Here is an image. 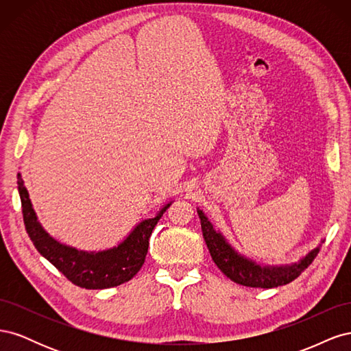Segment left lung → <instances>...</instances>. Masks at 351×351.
Here are the masks:
<instances>
[{"instance_id":"obj_1","label":"left lung","mask_w":351,"mask_h":351,"mask_svg":"<svg viewBox=\"0 0 351 351\" xmlns=\"http://www.w3.org/2000/svg\"><path fill=\"white\" fill-rule=\"evenodd\" d=\"M197 214L212 261L215 262L226 277L240 285L256 287V289H272V287L289 284L299 277L319 253V247H317L299 263L290 265V267H259V265L240 256L237 252H234L224 237L214 230L208 218L204 215V212L197 209Z\"/></svg>"}]
</instances>
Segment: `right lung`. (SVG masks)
Segmentation results:
<instances>
[{
    "mask_svg": "<svg viewBox=\"0 0 351 351\" xmlns=\"http://www.w3.org/2000/svg\"><path fill=\"white\" fill-rule=\"evenodd\" d=\"M17 178L25 227L34 246L69 281L86 290H102L117 287L132 280L139 272L145 263L152 231L169 206L168 204L162 208L155 218L141 222L119 247L98 253L80 252L60 244L47 234L36 219L22 176L19 174Z\"/></svg>",
    "mask_w": 351,
    "mask_h": 351,
    "instance_id": "right-lung-1",
    "label": "right lung"
}]
</instances>
